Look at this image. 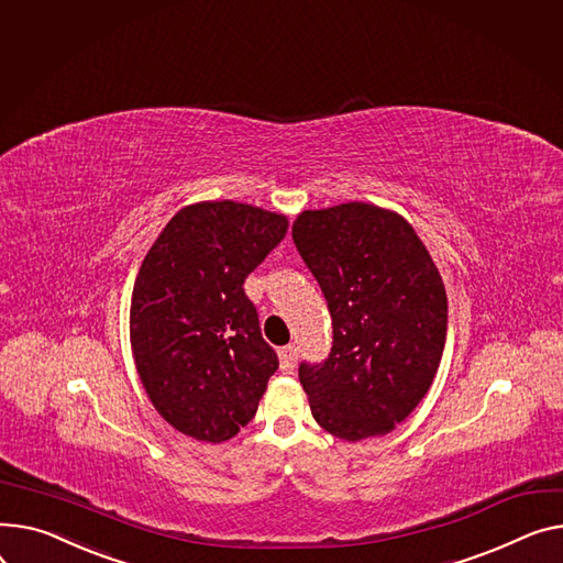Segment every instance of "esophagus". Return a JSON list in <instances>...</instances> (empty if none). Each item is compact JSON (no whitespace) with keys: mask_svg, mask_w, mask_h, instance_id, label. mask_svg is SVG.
I'll list each match as a JSON object with an SVG mask.
<instances>
[{"mask_svg":"<svg viewBox=\"0 0 563 563\" xmlns=\"http://www.w3.org/2000/svg\"><path fill=\"white\" fill-rule=\"evenodd\" d=\"M278 357H280V368H283L285 373H291L294 366H296V362H298V349H296L294 344H287V346H283V349L278 351Z\"/></svg>","mask_w":563,"mask_h":563,"instance_id":"1","label":"esophagus"}]
</instances>
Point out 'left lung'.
Returning a JSON list of instances; mask_svg holds the SVG:
<instances>
[{"mask_svg": "<svg viewBox=\"0 0 563 563\" xmlns=\"http://www.w3.org/2000/svg\"><path fill=\"white\" fill-rule=\"evenodd\" d=\"M294 244L332 317L323 362H301L314 421L344 441L387 434L428 394L445 346L448 298L409 223L368 203L306 210Z\"/></svg>", "mask_w": 563, "mask_h": 563, "instance_id": "obj_1", "label": "left lung"}]
</instances>
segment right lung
<instances>
[{"label": "right lung", "instance_id": "right-lung-1", "mask_svg": "<svg viewBox=\"0 0 563 563\" xmlns=\"http://www.w3.org/2000/svg\"><path fill=\"white\" fill-rule=\"evenodd\" d=\"M287 219L235 201L187 206L148 249L131 298L140 380L178 432L219 443L253 417L278 368L246 276L285 238Z\"/></svg>", "mask_w": 563, "mask_h": 563}]
</instances>
